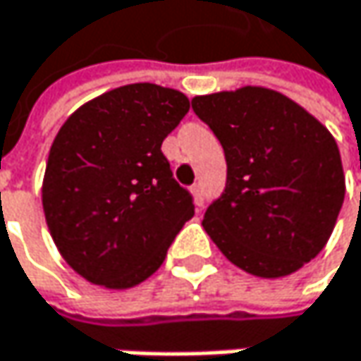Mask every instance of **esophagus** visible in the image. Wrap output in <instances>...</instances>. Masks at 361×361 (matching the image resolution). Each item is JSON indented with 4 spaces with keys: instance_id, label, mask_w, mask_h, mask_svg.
<instances>
[{
    "instance_id": "esophagus-1",
    "label": "esophagus",
    "mask_w": 361,
    "mask_h": 361,
    "mask_svg": "<svg viewBox=\"0 0 361 361\" xmlns=\"http://www.w3.org/2000/svg\"><path fill=\"white\" fill-rule=\"evenodd\" d=\"M192 196H194V204L196 207H202L204 204V192H202V185L200 183L192 185Z\"/></svg>"
}]
</instances>
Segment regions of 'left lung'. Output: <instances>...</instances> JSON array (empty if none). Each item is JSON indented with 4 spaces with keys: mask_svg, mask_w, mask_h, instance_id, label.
Returning a JSON list of instances; mask_svg holds the SVG:
<instances>
[{
    "mask_svg": "<svg viewBox=\"0 0 361 361\" xmlns=\"http://www.w3.org/2000/svg\"><path fill=\"white\" fill-rule=\"evenodd\" d=\"M219 138L227 185L202 227L229 262L254 277L300 271L326 246L345 198L333 134L302 105L264 86L192 99Z\"/></svg>",
    "mask_w": 361,
    "mask_h": 361,
    "instance_id": "left-lung-1",
    "label": "left lung"
}]
</instances>
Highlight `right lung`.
<instances>
[{"instance_id":"obj_1","label":"right lung","mask_w":361,"mask_h":361,"mask_svg":"<svg viewBox=\"0 0 361 361\" xmlns=\"http://www.w3.org/2000/svg\"><path fill=\"white\" fill-rule=\"evenodd\" d=\"M188 97L126 84L84 103L59 128L43 178V211L61 258L88 283L130 289L165 260L194 216L161 145Z\"/></svg>"}]
</instances>
